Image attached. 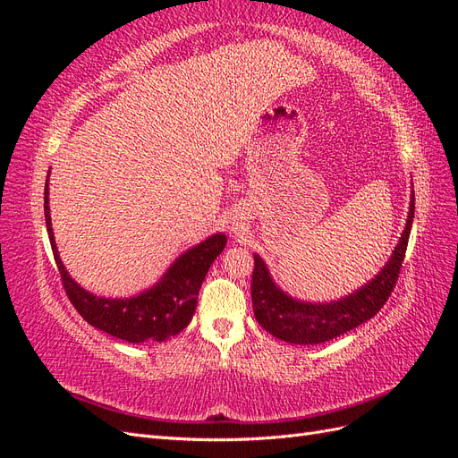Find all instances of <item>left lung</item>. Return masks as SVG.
Instances as JSON below:
<instances>
[{"label":"left lung","instance_id":"1","mask_svg":"<svg viewBox=\"0 0 458 458\" xmlns=\"http://www.w3.org/2000/svg\"><path fill=\"white\" fill-rule=\"evenodd\" d=\"M412 217L414 195L411 200L407 227L401 234V241L390 261L369 284L340 301L303 303L293 300L275 286L266 263L259 256H254L252 306L258 323L271 332L275 338L298 345H313L328 342L369 321L380 311V308H384V303L394 293L405 259Z\"/></svg>","mask_w":458,"mask_h":458}]
</instances>
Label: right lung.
<instances>
[{"instance_id":"1","label":"right lung","mask_w":458,"mask_h":458,"mask_svg":"<svg viewBox=\"0 0 458 458\" xmlns=\"http://www.w3.org/2000/svg\"><path fill=\"white\" fill-rule=\"evenodd\" d=\"M47 195L49 192L46 183V225L55 263H57V269L61 273L63 288L76 311L91 327L99 328L114 338L140 344L147 340L162 342L165 338L179 335L189 325L197 308L199 290L202 286L204 276L214 259L225 248V234H214V237L206 239L199 246L191 248L189 252L175 259L168 273L162 276V281L157 286L147 290V293L130 300L99 298L86 293L84 288H80L71 279V275L66 273L53 239Z\"/></svg>"}]
</instances>
